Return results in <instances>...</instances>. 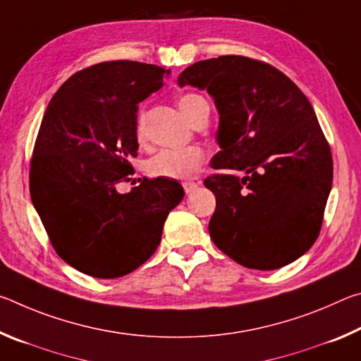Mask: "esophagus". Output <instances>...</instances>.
Returning a JSON list of instances; mask_svg holds the SVG:
<instances>
[{"label": "esophagus", "instance_id": "esophagus-1", "mask_svg": "<svg viewBox=\"0 0 361 361\" xmlns=\"http://www.w3.org/2000/svg\"><path fill=\"white\" fill-rule=\"evenodd\" d=\"M197 186L199 185L195 181H185V183H183V189H185L186 194H191Z\"/></svg>", "mask_w": 361, "mask_h": 361}]
</instances>
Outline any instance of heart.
Returning a JSON list of instances; mask_svg holds the SVG:
<instances>
[{"label": "heart", "mask_w": 361, "mask_h": 361, "mask_svg": "<svg viewBox=\"0 0 361 361\" xmlns=\"http://www.w3.org/2000/svg\"><path fill=\"white\" fill-rule=\"evenodd\" d=\"M205 105L207 102L197 94H185L178 99L180 111L191 124ZM137 135L138 138L143 137L142 118L138 119L137 124ZM204 157V149L199 148V146L162 149L149 159L148 170L149 173L156 176H166V178L173 180H188L202 166Z\"/></svg>", "instance_id": "heart-1"}]
</instances>
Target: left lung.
I'll return each mask as SVG.
<instances>
[{"label":"left lung","mask_w":361,"mask_h":361,"mask_svg":"<svg viewBox=\"0 0 361 361\" xmlns=\"http://www.w3.org/2000/svg\"><path fill=\"white\" fill-rule=\"evenodd\" d=\"M181 85L207 89L219 113L221 151L204 185L215 194V245L239 264L272 271L296 261L320 234L333 183L331 149L301 89L272 65L242 56L200 60Z\"/></svg>","instance_id":"8db88e82"}]
</instances>
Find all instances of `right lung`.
Masks as SVG:
<instances>
[{
	"mask_svg": "<svg viewBox=\"0 0 361 361\" xmlns=\"http://www.w3.org/2000/svg\"><path fill=\"white\" fill-rule=\"evenodd\" d=\"M169 75L132 60L95 63L60 85L42 118L30 195L54 250L85 276L122 277L148 261L185 195L162 176L118 191L133 173L137 105Z\"/></svg>",
	"mask_w": 361,
	"mask_h": 361,
	"instance_id": "1",
	"label": "right lung"
}]
</instances>
